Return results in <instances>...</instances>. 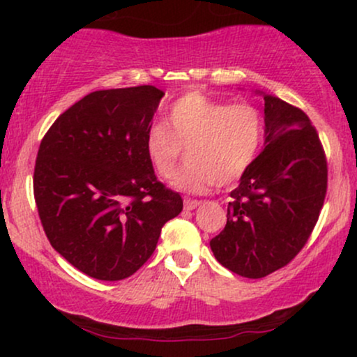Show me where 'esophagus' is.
Masks as SVG:
<instances>
[{
	"mask_svg": "<svg viewBox=\"0 0 357 357\" xmlns=\"http://www.w3.org/2000/svg\"><path fill=\"white\" fill-rule=\"evenodd\" d=\"M202 202H198V199H184V210L191 211L195 210V208H198Z\"/></svg>",
	"mask_w": 357,
	"mask_h": 357,
	"instance_id": "34e87169",
	"label": "esophagus"
}]
</instances>
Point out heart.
I'll return each mask as SVG.
<instances>
[{"label": "heart", "mask_w": 357, "mask_h": 357, "mask_svg": "<svg viewBox=\"0 0 357 357\" xmlns=\"http://www.w3.org/2000/svg\"><path fill=\"white\" fill-rule=\"evenodd\" d=\"M264 139V117L248 102L228 105L191 92L178 99L161 122L146 134V154L161 178H173L183 158L188 165L173 186L186 192H204L213 184L235 183L255 161Z\"/></svg>", "instance_id": "1"}]
</instances>
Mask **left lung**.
I'll use <instances>...</instances> for the list:
<instances>
[{"mask_svg": "<svg viewBox=\"0 0 357 357\" xmlns=\"http://www.w3.org/2000/svg\"><path fill=\"white\" fill-rule=\"evenodd\" d=\"M264 100V149L231 191L227 225L210 241L223 267L261 278L285 267L309 240L327 190V162L301 109L255 90Z\"/></svg>", "mask_w": 357, "mask_h": 357, "instance_id": "8db88e82", "label": "left lung"}]
</instances>
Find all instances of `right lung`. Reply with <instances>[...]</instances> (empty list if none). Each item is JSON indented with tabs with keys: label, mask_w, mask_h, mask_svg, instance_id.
Returning a JSON list of instances; mask_svg holds the SVG:
<instances>
[{
	"label": "right lung",
	"mask_w": 357,
	"mask_h": 357,
	"mask_svg": "<svg viewBox=\"0 0 357 357\" xmlns=\"http://www.w3.org/2000/svg\"><path fill=\"white\" fill-rule=\"evenodd\" d=\"M162 96L153 85L97 90L65 110L40 144L33 191L47 238L97 280L136 273L183 210L146 154Z\"/></svg>",
	"instance_id": "add662e5"
}]
</instances>
